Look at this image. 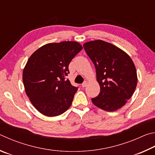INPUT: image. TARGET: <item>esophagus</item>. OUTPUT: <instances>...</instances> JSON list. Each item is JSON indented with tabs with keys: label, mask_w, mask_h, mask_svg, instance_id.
Segmentation results:
<instances>
[{
	"label": "esophagus",
	"mask_w": 155,
	"mask_h": 155,
	"mask_svg": "<svg viewBox=\"0 0 155 155\" xmlns=\"http://www.w3.org/2000/svg\"><path fill=\"white\" fill-rule=\"evenodd\" d=\"M86 86H87V82H84V83L82 84V86L83 88H85Z\"/></svg>",
	"instance_id": "34e87169"
}]
</instances>
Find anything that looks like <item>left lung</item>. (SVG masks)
Returning a JSON list of instances; mask_svg holds the SVG:
<instances>
[{
	"mask_svg": "<svg viewBox=\"0 0 155 155\" xmlns=\"http://www.w3.org/2000/svg\"><path fill=\"white\" fill-rule=\"evenodd\" d=\"M96 69L99 95L91 100L101 109L113 112L126 104L135 90L137 71L132 59L112 43L102 40L83 45Z\"/></svg>",
	"mask_w": 155,
	"mask_h": 155,
	"instance_id": "8db88e82",
	"label": "left lung"
}]
</instances>
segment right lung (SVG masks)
Masks as SVG:
<instances>
[{
  "mask_svg": "<svg viewBox=\"0 0 155 155\" xmlns=\"http://www.w3.org/2000/svg\"><path fill=\"white\" fill-rule=\"evenodd\" d=\"M82 50L76 41L48 43L30 56L22 73L26 93L42 114H63L72 104L78 88L65 77L71 60Z\"/></svg>",
  "mask_w": 155,
  "mask_h": 155,
  "instance_id": "obj_1",
  "label": "right lung"
}]
</instances>
